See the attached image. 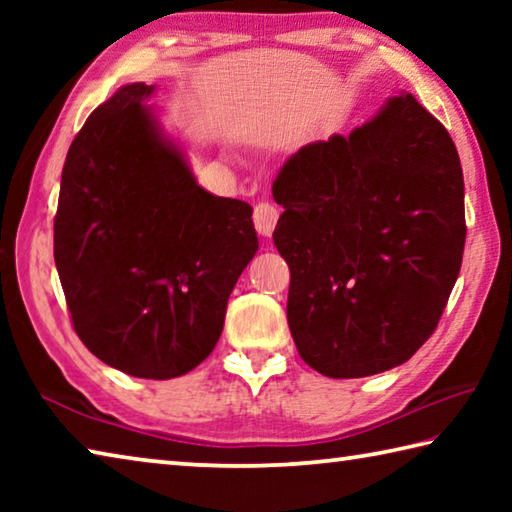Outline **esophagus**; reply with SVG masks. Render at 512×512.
Wrapping results in <instances>:
<instances>
[{"label":"esophagus","mask_w":512,"mask_h":512,"mask_svg":"<svg viewBox=\"0 0 512 512\" xmlns=\"http://www.w3.org/2000/svg\"><path fill=\"white\" fill-rule=\"evenodd\" d=\"M253 219H255V228H257L259 235L271 237L273 230H275V225H277V219H280V210H277L273 203L264 201V203L255 205Z\"/></svg>","instance_id":"obj_1"}]
</instances>
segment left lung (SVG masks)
Masks as SVG:
<instances>
[{
    "label": "left lung",
    "instance_id": "8db88e82",
    "mask_svg": "<svg viewBox=\"0 0 512 512\" xmlns=\"http://www.w3.org/2000/svg\"><path fill=\"white\" fill-rule=\"evenodd\" d=\"M273 198L302 361L332 379L409 361L463 262V169L445 126L402 92L348 137L291 155Z\"/></svg>",
    "mask_w": 512,
    "mask_h": 512
}]
</instances>
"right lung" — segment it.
<instances>
[{"mask_svg": "<svg viewBox=\"0 0 512 512\" xmlns=\"http://www.w3.org/2000/svg\"><path fill=\"white\" fill-rule=\"evenodd\" d=\"M153 90L124 85L74 137L54 259L85 348L126 375L171 379L210 357L259 241L253 207L196 183L144 106Z\"/></svg>", "mask_w": 512, "mask_h": 512, "instance_id": "right-lung-1", "label": "right lung"}]
</instances>
